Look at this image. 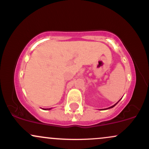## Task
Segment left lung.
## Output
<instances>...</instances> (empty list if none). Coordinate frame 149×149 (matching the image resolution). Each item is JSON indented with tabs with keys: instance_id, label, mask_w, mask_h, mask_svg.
<instances>
[{
	"instance_id": "left-lung-1",
	"label": "left lung",
	"mask_w": 149,
	"mask_h": 149,
	"mask_svg": "<svg viewBox=\"0 0 149 149\" xmlns=\"http://www.w3.org/2000/svg\"><path fill=\"white\" fill-rule=\"evenodd\" d=\"M115 105H116V104H114V105H113V106H112V107H109V108H112V107H114V106H115Z\"/></svg>"
}]
</instances>
